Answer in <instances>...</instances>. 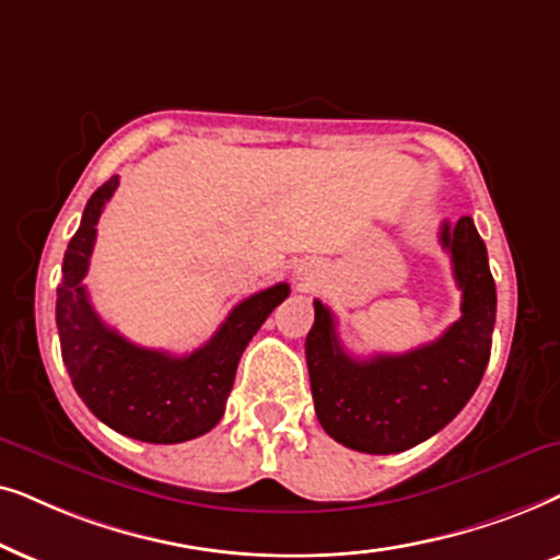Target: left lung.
<instances>
[{"mask_svg":"<svg viewBox=\"0 0 560 560\" xmlns=\"http://www.w3.org/2000/svg\"><path fill=\"white\" fill-rule=\"evenodd\" d=\"M460 289V317L441 338L399 355L358 361L335 332V317L315 300V325L304 342L317 420L332 441L361 453H401L443 430L474 397L491 353L497 287L487 245L471 218L443 222Z\"/></svg>","mask_w":560,"mask_h":560,"instance_id":"obj_1","label":"left lung"}]
</instances>
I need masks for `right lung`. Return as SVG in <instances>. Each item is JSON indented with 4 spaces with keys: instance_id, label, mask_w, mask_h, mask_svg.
<instances>
[{
    "instance_id": "obj_1",
    "label": "right lung",
    "mask_w": 560,
    "mask_h": 560,
    "mask_svg": "<svg viewBox=\"0 0 560 560\" xmlns=\"http://www.w3.org/2000/svg\"><path fill=\"white\" fill-rule=\"evenodd\" d=\"M117 184L112 176L92 194L63 256L56 296L61 355L73 389L104 424L143 443H184L220 422L237 361L273 307L287 300L289 284L243 300L220 330L189 355L140 348L122 338L102 323L84 287L96 222Z\"/></svg>"
}]
</instances>
